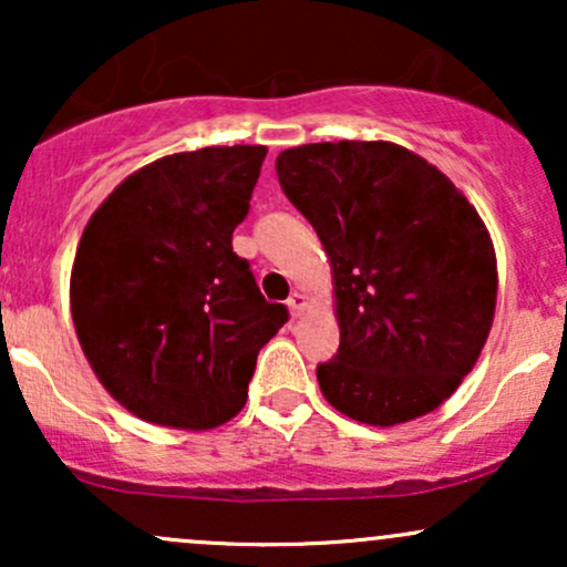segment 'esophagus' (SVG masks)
Returning <instances> with one entry per match:
<instances>
[{"label":"esophagus","instance_id":"obj_1","mask_svg":"<svg viewBox=\"0 0 567 567\" xmlns=\"http://www.w3.org/2000/svg\"><path fill=\"white\" fill-rule=\"evenodd\" d=\"M288 309H290V315H292V320H298V317L303 315L306 311V296L303 292H290V298H288Z\"/></svg>","mask_w":567,"mask_h":567}]
</instances>
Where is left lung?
<instances>
[{
  "instance_id": "8db88e82",
  "label": "left lung",
  "mask_w": 567,
  "mask_h": 567,
  "mask_svg": "<svg viewBox=\"0 0 567 567\" xmlns=\"http://www.w3.org/2000/svg\"><path fill=\"white\" fill-rule=\"evenodd\" d=\"M277 178L333 264L341 343L317 365L324 400L373 426L445 402L496 311V252L470 199L386 141L288 148Z\"/></svg>"
}]
</instances>
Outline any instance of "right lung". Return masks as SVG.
Listing matches in <instances>:
<instances>
[{
    "instance_id": "right-lung-1",
    "label": "right lung",
    "mask_w": 567,
    "mask_h": 567,
    "mask_svg": "<svg viewBox=\"0 0 567 567\" xmlns=\"http://www.w3.org/2000/svg\"><path fill=\"white\" fill-rule=\"evenodd\" d=\"M264 146H210L133 173L84 226L71 317L109 394L143 421L213 429L247 400L258 351L288 322L231 247Z\"/></svg>"
}]
</instances>
